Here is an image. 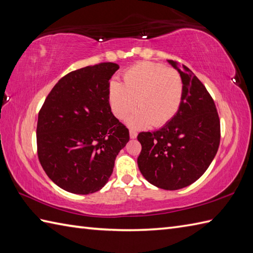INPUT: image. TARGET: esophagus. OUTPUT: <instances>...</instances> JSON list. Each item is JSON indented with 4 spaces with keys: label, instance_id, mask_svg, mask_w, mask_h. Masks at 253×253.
Segmentation results:
<instances>
[{
    "label": "esophagus",
    "instance_id": "34e87169",
    "mask_svg": "<svg viewBox=\"0 0 253 253\" xmlns=\"http://www.w3.org/2000/svg\"><path fill=\"white\" fill-rule=\"evenodd\" d=\"M129 136H130L131 139H135V138H137V132H136L135 130L130 129V130H129Z\"/></svg>",
    "mask_w": 253,
    "mask_h": 253
}]
</instances>
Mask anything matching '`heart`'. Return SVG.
<instances>
[{
	"label": "heart",
	"mask_w": 253,
	"mask_h": 253,
	"mask_svg": "<svg viewBox=\"0 0 253 253\" xmlns=\"http://www.w3.org/2000/svg\"><path fill=\"white\" fill-rule=\"evenodd\" d=\"M124 84L113 80L107 89L111 110L117 118L128 117L127 125L136 129L149 125L161 127L173 118L182 102L184 80L173 68L142 62L124 73Z\"/></svg>",
	"instance_id": "heart-1"
}]
</instances>
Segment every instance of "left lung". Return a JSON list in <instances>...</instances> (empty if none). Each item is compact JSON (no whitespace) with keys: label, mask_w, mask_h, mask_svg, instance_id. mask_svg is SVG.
Here are the masks:
<instances>
[{"label":"left lung","mask_w":253,"mask_h":253,"mask_svg":"<svg viewBox=\"0 0 253 253\" xmlns=\"http://www.w3.org/2000/svg\"><path fill=\"white\" fill-rule=\"evenodd\" d=\"M184 80V96L177 114L155 131L140 132L138 168L150 184L177 190L195 182L215 157L221 126L215 103L189 68L168 61Z\"/></svg>","instance_id":"left-lung-1"}]
</instances>
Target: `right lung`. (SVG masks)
<instances>
[{
    "label": "right lung",
    "mask_w": 253,
    "mask_h": 253,
    "mask_svg": "<svg viewBox=\"0 0 253 253\" xmlns=\"http://www.w3.org/2000/svg\"><path fill=\"white\" fill-rule=\"evenodd\" d=\"M120 68L101 63L67 74L46 96L38 115V158L62 189L89 195L109 181L129 131L113 115L109 80Z\"/></svg>",
    "instance_id": "obj_1"
}]
</instances>
